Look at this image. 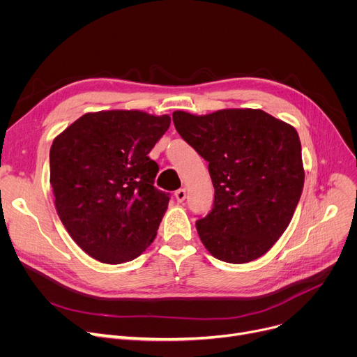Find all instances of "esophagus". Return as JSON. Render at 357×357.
Segmentation results:
<instances>
[{
  "label": "esophagus",
  "mask_w": 357,
  "mask_h": 357,
  "mask_svg": "<svg viewBox=\"0 0 357 357\" xmlns=\"http://www.w3.org/2000/svg\"><path fill=\"white\" fill-rule=\"evenodd\" d=\"M175 198H176L178 202H183L185 198H186V190H185V188L178 190V191L175 192Z\"/></svg>",
  "instance_id": "1"
}]
</instances>
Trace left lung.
I'll list each match as a JSON object with an SVG mask.
<instances>
[{
    "mask_svg": "<svg viewBox=\"0 0 357 357\" xmlns=\"http://www.w3.org/2000/svg\"><path fill=\"white\" fill-rule=\"evenodd\" d=\"M181 137L208 162L213 210L199 218L198 236L214 257L248 264L284 234L304 186L296 130L253 108L195 116L175 111Z\"/></svg>",
    "mask_w": 357,
    "mask_h": 357,
    "instance_id": "left-lung-1",
    "label": "left lung"
}]
</instances>
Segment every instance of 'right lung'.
I'll list each match as a JSON object with an SVG mask.
<instances>
[{"instance_id": "right-lung-1", "label": "right lung", "mask_w": 357, "mask_h": 357, "mask_svg": "<svg viewBox=\"0 0 357 357\" xmlns=\"http://www.w3.org/2000/svg\"><path fill=\"white\" fill-rule=\"evenodd\" d=\"M169 126L139 109L86 112L53 140L54 207L91 257L124 264L155 240L169 194L153 186L159 166L147 155Z\"/></svg>"}]
</instances>
